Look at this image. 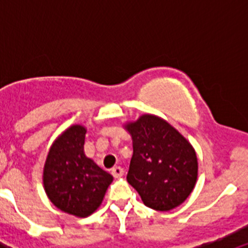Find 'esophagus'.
I'll list each match as a JSON object with an SVG mask.
<instances>
[{
	"instance_id": "obj_1",
	"label": "esophagus",
	"mask_w": 248,
	"mask_h": 248,
	"mask_svg": "<svg viewBox=\"0 0 248 248\" xmlns=\"http://www.w3.org/2000/svg\"><path fill=\"white\" fill-rule=\"evenodd\" d=\"M111 174H113L114 177H122L123 174H124V170H123V168H120V166H114L113 169H111Z\"/></svg>"
}]
</instances>
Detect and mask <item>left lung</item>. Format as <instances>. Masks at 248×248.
Returning a JSON list of instances; mask_svg holds the SVG:
<instances>
[{
  "mask_svg": "<svg viewBox=\"0 0 248 248\" xmlns=\"http://www.w3.org/2000/svg\"><path fill=\"white\" fill-rule=\"evenodd\" d=\"M133 140L126 180L144 205L169 211L189 198L198 181L196 151L181 133L163 118L143 114L124 124Z\"/></svg>",
  "mask_w": 248,
  "mask_h": 248,
  "instance_id": "left-lung-1",
  "label": "left lung"
}]
</instances>
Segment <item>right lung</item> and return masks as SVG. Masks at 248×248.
Returning a JSON list of instances; mask_svg holds the SVG:
<instances>
[{
    "mask_svg": "<svg viewBox=\"0 0 248 248\" xmlns=\"http://www.w3.org/2000/svg\"><path fill=\"white\" fill-rule=\"evenodd\" d=\"M87 129L74 124L53 141L43 168V186L57 209L88 217L102 205L113 176L84 154Z\"/></svg>",
    "mask_w": 248,
    "mask_h": 248,
    "instance_id": "right-lung-1",
    "label": "right lung"
}]
</instances>
